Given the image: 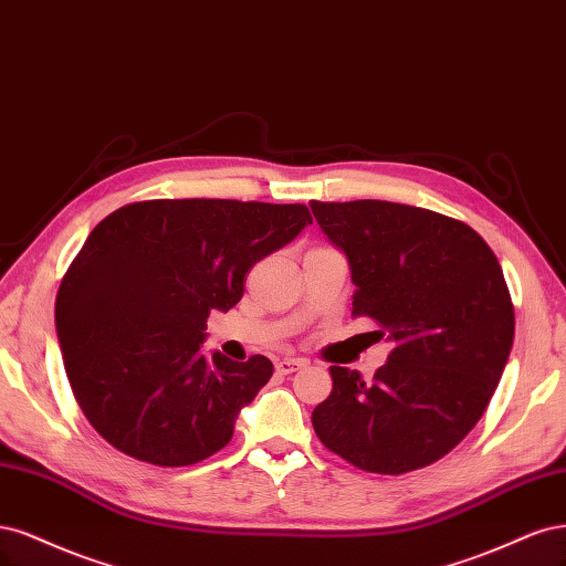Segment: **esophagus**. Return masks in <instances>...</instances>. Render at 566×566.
Segmentation results:
<instances>
[{
	"label": "esophagus",
	"mask_w": 566,
	"mask_h": 566,
	"mask_svg": "<svg viewBox=\"0 0 566 566\" xmlns=\"http://www.w3.org/2000/svg\"><path fill=\"white\" fill-rule=\"evenodd\" d=\"M303 367H305V359H301V357H284V359H277V364H275V369L280 374H284V376L294 374V371H298Z\"/></svg>",
	"instance_id": "34e87169"
}]
</instances>
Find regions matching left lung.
Returning <instances> with one entry per match:
<instances>
[{
  "mask_svg": "<svg viewBox=\"0 0 566 566\" xmlns=\"http://www.w3.org/2000/svg\"><path fill=\"white\" fill-rule=\"evenodd\" d=\"M350 265L353 317L392 343L364 382L332 367L313 411L326 449L359 470L402 475L440 461L482 418L515 338L503 270L482 237L428 209L357 199L310 202Z\"/></svg>",
  "mask_w": 566,
  "mask_h": 566,
  "instance_id": "1",
  "label": "left lung"
}]
</instances>
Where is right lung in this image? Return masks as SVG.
Segmentation results:
<instances>
[{"label": "right lung", "instance_id": "1", "mask_svg": "<svg viewBox=\"0 0 566 566\" xmlns=\"http://www.w3.org/2000/svg\"><path fill=\"white\" fill-rule=\"evenodd\" d=\"M313 223L303 205L153 199L91 230L56 296L70 388L88 423L132 459L180 468L209 459L272 376V361L205 355L211 310Z\"/></svg>", "mask_w": 566, "mask_h": 566}]
</instances>
